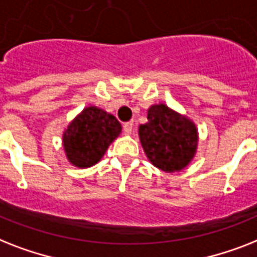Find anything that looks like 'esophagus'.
Instances as JSON below:
<instances>
[{
  "label": "esophagus",
  "mask_w": 257,
  "mask_h": 257,
  "mask_svg": "<svg viewBox=\"0 0 257 257\" xmlns=\"http://www.w3.org/2000/svg\"><path fill=\"white\" fill-rule=\"evenodd\" d=\"M133 129H135V122L129 121L125 122L124 124V133L125 135H131L133 132Z\"/></svg>",
  "instance_id": "34e87169"
}]
</instances>
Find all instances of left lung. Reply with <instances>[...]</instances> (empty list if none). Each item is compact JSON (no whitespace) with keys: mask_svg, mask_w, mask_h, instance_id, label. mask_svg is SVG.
<instances>
[{"mask_svg":"<svg viewBox=\"0 0 257 257\" xmlns=\"http://www.w3.org/2000/svg\"><path fill=\"white\" fill-rule=\"evenodd\" d=\"M141 147L148 160L162 172H181L195 157L198 129L191 118L166 104L148 109V122L139 126Z\"/></svg>","mask_w":257,"mask_h":257,"instance_id":"left-lung-1","label":"left lung"}]
</instances>
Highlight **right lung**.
Instances as JSON below:
<instances>
[{"mask_svg": "<svg viewBox=\"0 0 257 257\" xmlns=\"http://www.w3.org/2000/svg\"><path fill=\"white\" fill-rule=\"evenodd\" d=\"M121 129V124L113 114L95 105L85 107L71 120L62 136L68 162L79 169L96 165L120 136Z\"/></svg>", "mask_w": 257, "mask_h": 257, "instance_id": "obj_1", "label": "right lung"}]
</instances>
